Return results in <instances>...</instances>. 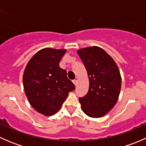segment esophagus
Masks as SVG:
<instances>
[{"mask_svg": "<svg viewBox=\"0 0 146 146\" xmlns=\"http://www.w3.org/2000/svg\"><path fill=\"white\" fill-rule=\"evenodd\" d=\"M73 84H74L75 85H77V84H78V81L76 80H73Z\"/></svg>", "mask_w": 146, "mask_h": 146, "instance_id": "esophagus-1", "label": "esophagus"}]
</instances>
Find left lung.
Instances as JSON below:
<instances>
[{"label":"left lung","mask_w":146,"mask_h":146,"mask_svg":"<svg viewBox=\"0 0 146 146\" xmlns=\"http://www.w3.org/2000/svg\"><path fill=\"white\" fill-rule=\"evenodd\" d=\"M89 78V89L79 98L86 115L100 118L109 112L118 100L121 86L120 72L115 61L99 46H89L77 51Z\"/></svg>","instance_id":"left-lung-1"}]
</instances>
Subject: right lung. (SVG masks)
Masks as SVG:
<instances>
[{
  "instance_id": "obj_1",
  "label": "right lung",
  "mask_w": 146,
  "mask_h": 146,
  "mask_svg": "<svg viewBox=\"0 0 146 146\" xmlns=\"http://www.w3.org/2000/svg\"><path fill=\"white\" fill-rule=\"evenodd\" d=\"M66 49L44 48L27 63L23 74V86L28 101L40 114L49 117L57 112L76 87L67 78L59 62Z\"/></svg>"
}]
</instances>
